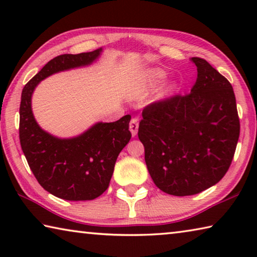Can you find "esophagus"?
Segmentation results:
<instances>
[{
    "mask_svg": "<svg viewBox=\"0 0 257 257\" xmlns=\"http://www.w3.org/2000/svg\"><path fill=\"white\" fill-rule=\"evenodd\" d=\"M129 129H130V132H132L133 136H136L137 132H138V119L137 118H133L132 121H130Z\"/></svg>",
    "mask_w": 257,
    "mask_h": 257,
    "instance_id": "34e87169",
    "label": "esophagus"
}]
</instances>
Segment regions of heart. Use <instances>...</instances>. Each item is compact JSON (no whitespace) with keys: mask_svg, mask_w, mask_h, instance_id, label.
<instances>
[{"mask_svg":"<svg viewBox=\"0 0 257 257\" xmlns=\"http://www.w3.org/2000/svg\"><path fill=\"white\" fill-rule=\"evenodd\" d=\"M165 77V72L162 70H159V69H155V70H151L146 72L145 75H143L139 79L135 82L133 86L132 94L133 96H141V95L145 94L147 90L160 82Z\"/></svg>","mask_w":257,"mask_h":257,"instance_id":"1","label":"heart"}]
</instances>
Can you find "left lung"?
Instances as JSON below:
<instances>
[{
  "mask_svg": "<svg viewBox=\"0 0 257 257\" xmlns=\"http://www.w3.org/2000/svg\"><path fill=\"white\" fill-rule=\"evenodd\" d=\"M191 61L197 79L190 93L151 103L138 128L152 179L173 196L198 194L222 179L240 132L231 84L206 60Z\"/></svg>",
  "mask_w": 257,
  "mask_h": 257,
  "instance_id": "obj_1",
  "label": "left lung"
}]
</instances>
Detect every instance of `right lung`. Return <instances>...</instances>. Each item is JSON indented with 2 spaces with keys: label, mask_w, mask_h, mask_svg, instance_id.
I'll return each mask as SVG.
<instances>
[{
  "label": "right lung",
  "mask_w": 257,
  "mask_h": 257,
  "mask_svg": "<svg viewBox=\"0 0 257 257\" xmlns=\"http://www.w3.org/2000/svg\"><path fill=\"white\" fill-rule=\"evenodd\" d=\"M101 51L56 56L25 85L21 93L19 138L26 160L43 188L66 201H90L107 189L118 155L132 138V116L127 114L110 123L98 122L80 136L61 139L37 124L32 95L41 80L55 72L88 66Z\"/></svg>",
  "instance_id": "add662e5"
}]
</instances>
